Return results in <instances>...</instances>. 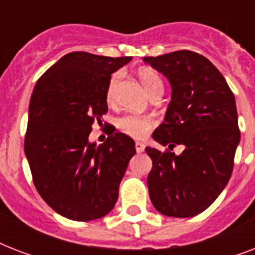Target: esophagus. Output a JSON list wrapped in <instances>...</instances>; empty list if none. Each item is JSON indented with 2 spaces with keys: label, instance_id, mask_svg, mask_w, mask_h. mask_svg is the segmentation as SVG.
Listing matches in <instances>:
<instances>
[{
  "label": "esophagus",
  "instance_id": "1",
  "mask_svg": "<svg viewBox=\"0 0 255 255\" xmlns=\"http://www.w3.org/2000/svg\"><path fill=\"white\" fill-rule=\"evenodd\" d=\"M135 148H136V152H137V153H140V152L144 151L145 145H144L143 143H139V141H137V143L135 144Z\"/></svg>",
  "mask_w": 255,
  "mask_h": 255
}]
</instances>
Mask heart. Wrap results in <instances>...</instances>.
Masks as SVG:
<instances>
[{
    "instance_id": "obj_1",
    "label": "heart",
    "mask_w": 255,
    "mask_h": 255,
    "mask_svg": "<svg viewBox=\"0 0 255 255\" xmlns=\"http://www.w3.org/2000/svg\"><path fill=\"white\" fill-rule=\"evenodd\" d=\"M119 74H114L110 78L107 87V100L108 103H112L115 100V94H116V86L119 82ZM137 77H139L141 85L144 86L145 91L149 95H155L156 92L164 90V85L161 78L155 70L151 67H141L137 70ZM156 126V120L153 116L149 115H127L120 116L119 119L116 120V127L122 133L135 139H143L148 135V132L151 131L152 128Z\"/></svg>"
}]
</instances>
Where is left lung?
Here are the masks:
<instances>
[{
  "instance_id": "obj_1",
  "label": "left lung",
  "mask_w": 255,
  "mask_h": 255,
  "mask_svg": "<svg viewBox=\"0 0 255 255\" xmlns=\"http://www.w3.org/2000/svg\"><path fill=\"white\" fill-rule=\"evenodd\" d=\"M144 61L169 79L172 100L147 147L149 197L160 213L193 217L208 209L229 181L240 143L236 99L225 78L201 54L180 50ZM184 145L181 155L173 148Z\"/></svg>"
}]
</instances>
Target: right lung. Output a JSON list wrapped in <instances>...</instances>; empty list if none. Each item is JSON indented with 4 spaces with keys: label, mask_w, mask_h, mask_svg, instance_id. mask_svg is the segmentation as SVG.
<instances>
[{
    "label": "right lung",
    "mask_w": 255,
    "mask_h": 255,
    "mask_svg": "<svg viewBox=\"0 0 255 255\" xmlns=\"http://www.w3.org/2000/svg\"><path fill=\"white\" fill-rule=\"evenodd\" d=\"M129 61L73 51L38 79L31 94L25 153L33 182L46 204L69 220L110 213L136 153L135 141L120 132L98 147L88 143L92 124L108 111L111 74Z\"/></svg>",
    "instance_id": "add662e5"
}]
</instances>
